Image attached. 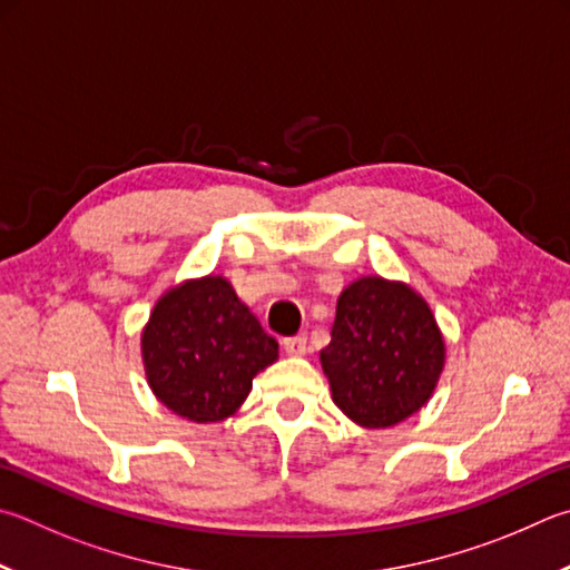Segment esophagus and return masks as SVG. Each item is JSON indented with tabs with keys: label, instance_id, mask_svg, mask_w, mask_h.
I'll list each match as a JSON object with an SVG mask.
<instances>
[{
	"label": "esophagus",
	"instance_id": "34e87169",
	"mask_svg": "<svg viewBox=\"0 0 570 570\" xmlns=\"http://www.w3.org/2000/svg\"><path fill=\"white\" fill-rule=\"evenodd\" d=\"M282 346H284V351H286L288 356H304L306 351H308V341H306L304 334L286 336V338L282 341Z\"/></svg>",
	"mask_w": 570,
	"mask_h": 570
}]
</instances>
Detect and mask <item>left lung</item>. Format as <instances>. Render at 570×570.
Instances as JSON below:
<instances>
[{
  "mask_svg": "<svg viewBox=\"0 0 570 570\" xmlns=\"http://www.w3.org/2000/svg\"><path fill=\"white\" fill-rule=\"evenodd\" d=\"M334 403L351 421L386 429L429 401L443 368V341L429 304L403 284L358 278L338 296L321 348Z\"/></svg>",
  "mask_w": 570,
  "mask_h": 570,
  "instance_id": "obj_1",
  "label": "left lung"
}]
</instances>
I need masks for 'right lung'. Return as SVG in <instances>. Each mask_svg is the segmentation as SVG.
<instances>
[{"instance_id":"add662e5","label":"right lung","mask_w":570,"mask_h":570,"mask_svg":"<svg viewBox=\"0 0 570 570\" xmlns=\"http://www.w3.org/2000/svg\"><path fill=\"white\" fill-rule=\"evenodd\" d=\"M151 391L179 416L222 421L249 396L278 344L222 276L186 282L154 306L141 336Z\"/></svg>"}]
</instances>
